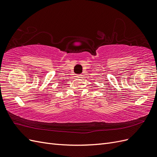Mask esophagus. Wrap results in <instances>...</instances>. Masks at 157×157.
Here are the masks:
<instances>
[{
    "label": "esophagus",
    "mask_w": 157,
    "mask_h": 157,
    "mask_svg": "<svg viewBox=\"0 0 157 157\" xmlns=\"http://www.w3.org/2000/svg\"><path fill=\"white\" fill-rule=\"evenodd\" d=\"M82 75H77V76H76V77H77V78H82Z\"/></svg>",
    "instance_id": "1"
}]
</instances>
